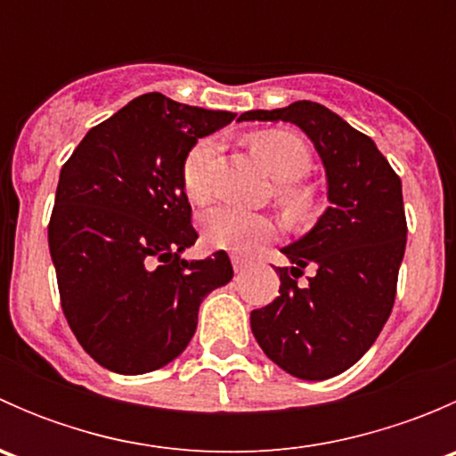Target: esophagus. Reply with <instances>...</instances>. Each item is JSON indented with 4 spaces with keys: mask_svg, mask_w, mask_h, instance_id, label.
I'll list each match as a JSON object with an SVG mask.
<instances>
[{
    "mask_svg": "<svg viewBox=\"0 0 456 456\" xmlns=\"http://www.w3.org/2000/svg\"><path fill=\"white\" fill-rule=\"evenodd\" d=\"M232 265H233V271H236V273H242V271H247V266H249V260H247V257H240V256H232Z\"/></svg>",
    "mask_w": 456,
    "mask_h": 456,
    "instance_id": "1",
    "label": "esophagus"
}]
</instances>
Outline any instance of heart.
Segmentation results:
<instances>
[{
	"instance_id": "obj_1",
	"label": "heart",
	"mask_w": 456,
	"mask_h": 456,
	"mask_svg": "<svg viewBox=\"0 0 456 456\" xmlns=\"http://www.w3.org/2000/svg\"><path fill=\"white\" fill-rule=\"evenodd\" d=\"M251 147L257 159L265 163L271 176L280 181L278 199L291 214H302L309 207V191L296 185L311 172L314 156L309 145L297 134L287 130H265L251 136ZM218 142L214 139H200L187 151L183 160V190L187 199L205 202L211 194V165H214ZM202 238L209 247L242 254L260 242L275 236L273 220L262 214L236 209L229 205H218L205 211L200 220Z\"/></svg>"
}]
</instances>
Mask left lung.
<instances>
[{"label": "left lung", "mask_w": 456, "mask_h": 456, "mask_svg": "<svg viewBox=\"0 0 456 456\" xmlns=\"http://www.w3.org/2000/svg\"><path fill=\"white\" fill-rule=\"evenodd\" d=\"M240 121L296 123L326 169L329 200L306 236L284 247L280 296L251 311V330L271 362L300 379L351 369L384 329L406 251L402 181L366 134L314 101L251 110ZM316 271L309 285L297 278Z\"/></svg>", "instance_id": "1"}]
</instances>
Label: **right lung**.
I'll return each mask as SVG.
<instances>
[{
  "label": "right lung",
  "instance_id": "add662e5",
  "mask_svg": "<svg viewBox=\"0 0 456 456\" xmlns=\"http://www.w3.org/2000/svg\"><path fill=\"white\" fill-rule=\"evenodd\" d=\"M233 118L150 92L92 127L61 167L50 256L63 315L103 369L142 375L176 360L202 297L233 278L224 251L181 257L199 238L183 160Z\"/></svg>",
  "mask_w": 456,
  "mask_h": 456
}]
</instances>
